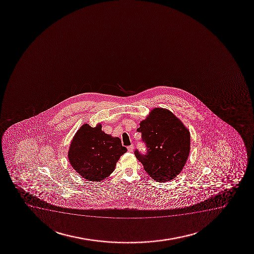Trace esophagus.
Instances as JSON below:
<instances>
[{"label":"esophagus","mask_w":254,"mask_h":254,"mask_svg":"<svg viewBox=\"0 0 254 254\" xmlns=\"http://www.w3.org/2000/svg\"><path fill=\"white\" fill-rule=\"evenodd\" d=\"M133 145H130V146L127 147V150H128L129 152H132L133 151Z\"/></svg>","instance_id":"obj_1"}]
</instances>
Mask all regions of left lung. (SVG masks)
Here are the masks:
<instances>
[{
  "label": "left lung",
  "instance_id": "obj_1",
  "mask_svg": "<svg viewBox=\"0 0 254 254\" xmlns=\"http://www.w3.org/2000/svg\"><path fill=\"white\" fill-rule=\"evenodd\" d=\"M137 131L142 134L146 153L136 149L135 156L149 176L166 182L179 175L190 150V134L181 121L168 110L155 108Z\"/></svg>",
  "mask_w": 254,
  "mask_h": 254
}]
</instances>
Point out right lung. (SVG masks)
Instances as JSON below:
<instances>
[{"label": "right lung", "instance_id": "1", "mask_svg": "<svg viewBox=\"0 0 254 254\" xmlns=\"http://www.w3.org/2000/svg\"><path fill=\"white\" fill-rule=\"evenodd\" d=\"M127 151L119 137L102 131L101 124L95 127L84 124L72 139L68 158L82 178L99 182L113 173L120 157Z\"/></svg>", "mask_w": 254, "mask_h": 254}]
</instances>
